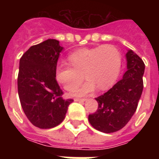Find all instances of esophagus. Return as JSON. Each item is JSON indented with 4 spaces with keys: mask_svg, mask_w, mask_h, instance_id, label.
I'll list each match as a JSON object with an SVG mask.
<instances>
[{
    "mask_svg": "<svg viewBox=\"0 0 159 159\" xmlns=\"http://www.w3.org/2000/svg\"><path fill=\"white\" fill-rule=\"evenodd\" d=\"M75 102H86L87 99L86 98H75Z\"/></svg>",
    "mask_w": 159,
    "mask_h": 159,
    "instance_id": "esophagus-1",
    "label": "esophagus"
}]
</instances>
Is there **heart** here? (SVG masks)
<instances>
[{
	"instance_id": "1",
	"label": "heart",
	"mask_w": 159,
	"mask_h": 159,
	"mask_svg": "<svg viewBox=\"0 0 159 159\" xmlns=\"http://www.w3.org/2000/svg\"><path fill=\"white\" fill-rule=\"evenodd\" d=\"M70 64L60 63L55 70L56 79L65 90L72 92L83 80L87 81L76 92L84 96L94 91L110 87L118 78L120 72L122 54L117 47L111 44L94 48H82L69 54Z\"/></svg>"
}]
</instances>
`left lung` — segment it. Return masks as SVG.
<instances>
[{
	"label": "left lung",
	"mask_w": 159,
	"mask_h": 159,
	"mask_svg": "<svg viewBox=\"0 0 159 159\" xmlns=\"http://www.w3.org/2000/svg\"><path fill=\"white\" fill-rule=\"evenodd\" d=\"M125 57L127 71L122 79L96 98L97 111L88 116L92 127L103 133H114L126 125L136 111L143 92V60L130 49Z\"/></svg>",
	"instance_id": "1"
}]
</instances>
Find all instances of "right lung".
<instances>
[{"label": "right lung", "mask_w": 159, "mask_h": 159, "mask_svg": "<svg viewBox=\"0 0 159 159\" xmlns=\"http://www.w3.org/2000/svg\"><path fill=\"white\" fill-rule=\"evenodd\" d=\"M63 49L59 41L47 39L31 46L20 59L18 94L24 112L34 125L51 129L64 120L73 100H64L55 70Z\"/></svg>", "instance_id": "right-lung-1"}]
</instances>
